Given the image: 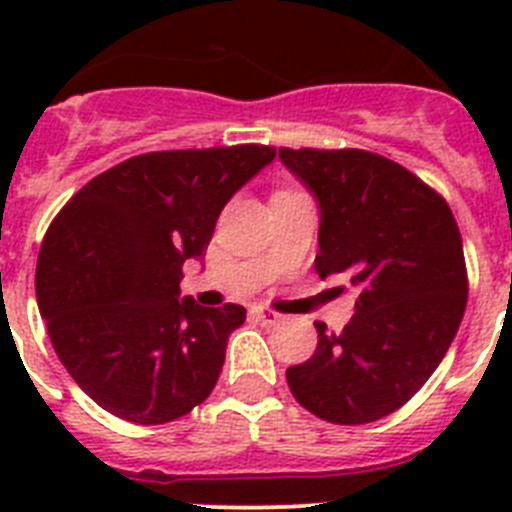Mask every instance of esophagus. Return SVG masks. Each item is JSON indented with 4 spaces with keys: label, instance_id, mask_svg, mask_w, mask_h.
<instances>
[{
    "label": "esophagus",
    "instance_id": "1",
    "mask_svg": "<svg viewBox=\"0 0 512 512\" xmlns=\"http://www.w3.org/2000/svg\"><path fill=\"white\" fill-rule=\"evenodd\" d=\"M251 315L259 320L261 325H277L282 320V315L274 310H266V307H251Z\"/></svg>",
    "mask_w": 512,
    "mask_h": 512
}]
</instances>
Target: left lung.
I'll return each instance as SVG.
<instances>
[{
  "mask_svg": "<svg viewBox=\"0 0 512 512\" xmlns=\"http://www.w3.org/2000/svg\"><path fill=\"white\" fill-rule=\"evenodd\" d=\"M279 158L318 202L315 269L356 292L341 333L315 323L318 348L289 366V390L330 423H372L402 408L454 341L467 307L461 233L449 205L390 158L356 148H279Z\"/></svg>",
  "mask_w": 512,
  "mask_h": 512,
  "instance_id": "1",
  "label": "left lung"
}]
</instances>
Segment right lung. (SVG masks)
<instances>
[{
    "instance_id": "obj_1",
    "label": "right lung",
    "mask_w": 512,
    "mask_h": 512,
    "mask_svg": "<svg viewBox=\"0 0 512 512\" xmlns=\"http://www.w3.org/2000/svg\"><path fill=\"white\" fill-rule=\"evenodd\" d=\"M277 151H158L94 176L40 246L35 292L53 348L99 408L140 425L187 415L215 387L241 305L182 297L184 261Z\"/></svg>"
}]
</instances>
